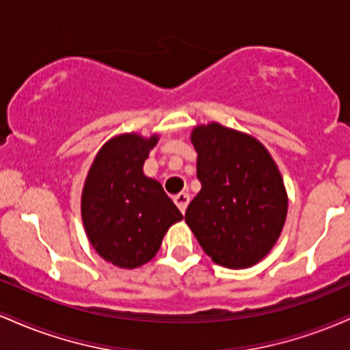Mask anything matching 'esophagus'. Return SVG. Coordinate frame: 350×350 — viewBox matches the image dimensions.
<instances>
[{
    "label": "esophagus",
    "mask_w": 350,
    "mask_h": 350,
    "mask_svg": "<svg viewBox=\"0 0 350 350\" xmlns=\"http://www.w3.org/2000/svg\"><path fill=\"white\" fill-rule=\"evenodd\" d=\"M189 200H191V196L187 194V192H180V194H178L174 198V204L176 206H178V208L180 212H186V208H187V204H189Z\"/></svg>",
    "instance_id": "obj_1"
}]
</instances>
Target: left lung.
I'll list each match as a JSON object with an SVG mask.
<instances>
[{
	"label": "left lung",
	"instance_id": "1",
	"mask_svg": "<svg viewBox=\"0 0 350 350\" xmlns=\"http://www.w3.org/2000/svg\"><path fill=\"white\" fill-rule=\"evenodd\" d=\"M200 191L186 224L212 262L232 270L263 260L283 230L288 194L275 159L252 135L220 123L198 124Z\"/></svg>",
	"mask_w": 350,
	"mask_h": 350
}]
</instances>
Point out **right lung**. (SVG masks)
Returning a JSON list of instances; mask_svg holds the SVG:
<instances>
[{
    "label": "right lung",
    "instance_id": "add662e5",
    "mask_svg": "<svg viewBox=\"0 0 350 350\" xmlns=\"http://www.w3.org/2000/svg\"><path fill=\"white\" fill-rule=\"evenodd\" d=\"M159 136L122 133L100 148L82 189V222L95 252L115 267L148 263L183 214L143 172Z\"/></svg>",
    "mask_w": 350,
    "mask_h": 350
}]
</instances>
